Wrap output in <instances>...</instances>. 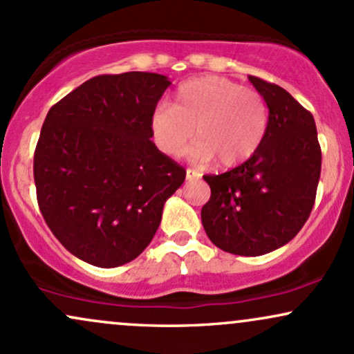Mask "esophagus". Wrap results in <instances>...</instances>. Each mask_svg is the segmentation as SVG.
Instances as JSON below:
<instances>
[{
  "instance_id": "34e87169",
  "label": "esophagus",
  "mask_w": 354,
  "mask_h": 354,
  "mask_svg": "<svg viewBox=\"0 0 354 354\" xmlns=\"http://www.w3.org/2000/svg\"><path fill=\"white\" fill-rule=\"evenodd\" d=\"M200 174H198L194 169H186V180H194V178H198Z\"/></svg>"
}]
</instances>
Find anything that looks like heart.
<instances>
[{"label": "heart", "mask_w": 354, "mask_h": 354, "mask_svg": "<svg viewBox=\"0 0 354 354\" xmlns=\"http://www.w3.org/2000/svg\"><path fill=\"white\" fill-rule=\"evenodd\" d=\"M268 104L261 93L221 76L183 83L171 104H160L149 118L153 141L161 153L176 158L194 138L189 156L196 163L214 160L234 168L258 151L268 129Z\"/></svg>", "instance_id": "1"}]
</instances>
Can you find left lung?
I'll use <instances>...</instances> for the list:
<instances>
[{"label":"left lung","mask_w":354,"mask_h":354,"mask_svg":"<svg viewBox=\"0 0 354 354\" xmlns=\"http://www.w3.org/2000/svg\"><path fill=\"white\" fill-rule=\"evenodd\" d=\"M265 98L266 136L250 160L221 174H205L211 188L201 221L214 246L259 256L291 241L315 205L321 148L315 118L286 89L248 76Z\"/></svg>","instance_id":"8db88e82"}]
</instances>
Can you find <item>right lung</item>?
<instances>
[{"instance_id": "obj_1", "label": "right lung", "mask_w": 354, "mask_h": 354, "mask_svg": "<svg viewBox=\"0 0 354 354\" xmlns=\"http://www.w3.org/2000/svg\"><path fill=\"white\" fill-rule=\"evenodd\" d=\"M169 84L158 73L101 75L48 111L35 149L36 198L53 234L89 265L116 268L143 253L185 181L149 129Z\"/></svg>"}]
</instances>
